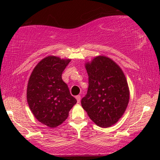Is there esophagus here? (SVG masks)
<instances>
[{"label":"esophagus","mask_w":160,"mask_h":160,"mask_svg":"<svg viewBox=\"0 0 160 160\" xmlns=\"http://www.w3.org/2000/svg\"><path fill=\"white\" fill-rule=\"evenodd\" d=\"M76 100H77V102H78V103H79L80 100H81V96H80V95L76 96Z\"/></svg>","instance_id":"1"}]
</instances>
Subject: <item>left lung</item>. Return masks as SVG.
Listing matches in <instances>:
<instances>
[{"instance_id":"1","label":"left lung","mask_w":160,"mask_h":160,"mask_svg":"<svg viewBox=\"0 0 160 160\" xmlns=\"http://www.w3.org/2000/svg\"><path fill=\"white\" fill-rule=\"evenodd\" d=\"M88 90L82 99V106L89 118L101 128L118 122L129 102L128 84L119 65L103 56L86 64Z\"/></svg>"}]
</instances>
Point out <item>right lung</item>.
I'll use <instances>...</instances> for the list:
<instances>
[{"instance_id":"add662e5","label":"right lung","mask_w":160,"mask_h":160,"mask_svg":"<svg viewBox=\"0 0 160 160\" xmlns=\"http://www.w3.org/2000/svg\"><path fill=\"white\" fill-rule=\"evenodd\" d=\"M70 61L47 57L38 63L28 82L27 100L30 110L39 122L49 128L62 124L77 102L62 79Z\"/></svg>"}]
</instances>
